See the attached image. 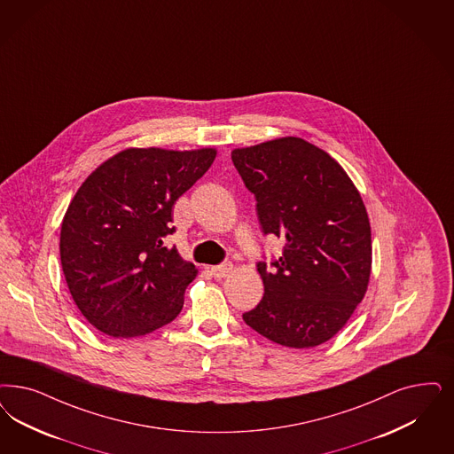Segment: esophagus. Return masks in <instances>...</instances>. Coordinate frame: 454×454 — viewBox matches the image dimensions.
Wrapping results in <instances>:
<instances>
[{"label": "esophagus", "instance_id": "34e87169", "mask_svg": "<svg viewBox=\"0 0 454 454\" xmlns=\"http://www.w3.org/2000/svg\"><path fill=\"white\" fill-rule=\"evenodd\" d=\"M233 271L231 263H223V265L211 266V273L215 278H226Z\"/></svg>", "mask_w": 454, "mask_h": 454}]
</instances>
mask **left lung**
Returning a JSON list of instances; mask_svg holds the SVG:
<instances>
[{
  "mask_svg": "<svg viewBox=\"0 0 454 454\" xmlns=\"http://www.w3.org/2000/svg\"><path fill=\"white\" fill-rule=\"evenodd\" d=\"M231 159L282 256L258 265L265 295L243 320L271 342L309 348L342 330L367 292L371 223L344 168L301 137L236 147Z\"/></svg>",
  "mask_w": 454,
  "mask_h": 454,
  "instance_id": "8db88e82",
  "label": "left lung"
}]
</instances>
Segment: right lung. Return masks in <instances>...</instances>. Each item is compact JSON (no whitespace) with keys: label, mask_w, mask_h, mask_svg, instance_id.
Wrapping results in <instances>:
<instances>
[{"label":"right lung","mask_w":454,"mask_h":454,"mask_svg":"<svg viewBox=\"0 0 454 454\" xmlns=\"http://www.w3.org/2000/svg\"><path fill=\"white\" fill-rule=\"evenodd\" d=\"M215 147H129L102 162L68 204L60 260L70 295L90 325L115 339L172 322L198 275L176 248L172 206L216 159Z\"/></svg>","instance_id":"1"}]
</instances>
